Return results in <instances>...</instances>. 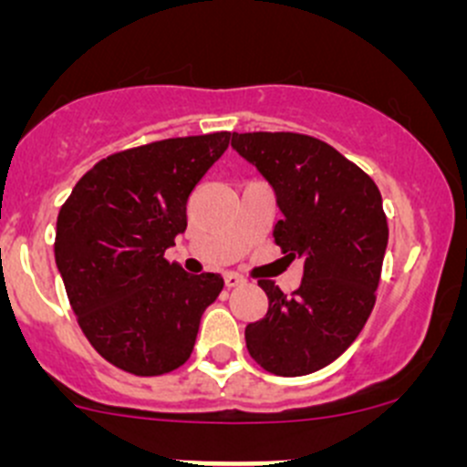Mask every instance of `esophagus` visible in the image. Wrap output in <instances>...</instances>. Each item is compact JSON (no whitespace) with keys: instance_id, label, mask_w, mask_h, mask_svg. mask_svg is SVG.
Returning <instances> with one entry per match:
<instances>
[{"instance_id":"34e87169","label":"esophagus","mask_w":467,"mask_h":467,"mask_svg":"<svg viewBox=\"0 0 467 467\" xmlns=\"http://www.w3.org/2000/svg\"><path fill=\"white\" fill-rule=\"evenodd\" d=\"M223 282H225V286H228V289H234V286H242L246 280H244L239 273H225Z\"/></svg>"}]
</instances>
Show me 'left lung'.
I'll return each instance as SVG.
<instances>
[{
    "label": "left lung",
    "instance_id": "8db88e82",
    "mask_svg": "<svg viewBox=\"0 0 467 467\" xmlns=\"http://www.w3.org/2000/svg\"><path fill=\"white\" fill-rule=\"evenodd\" d=\"M233 149L273 187L282 212L273 239L305 266L291 296L257 282L268 312L246 325V348L273 375L317 373L352 346L375 307L389 244L381 194L357 164L309 135L233 133Z\"/></svg>",
    "mask_w": 467,
    "mask_h": 467
}]
</instances>
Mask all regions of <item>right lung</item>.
Listing matches in <instances>:
<instances>
[{
    "label": "right lung",
    "mask_w": 467,
    "mask_h": 467,
    "mask_svg": "<svg viewBox=\"0 0 467 467\" xmlns=\"http://www.w3.org/2000/svg\"><path fill=\"white\" fill-rule=\"evenodd\" d=\"M230 133L150 142L108 155L58 212L56 266L94 350L138 378L190 359L201 317L223 289L164 260L187 228V199L223 155Z\"/></svg>",
    "instance_id": "obj_1"
}]
</instances>
